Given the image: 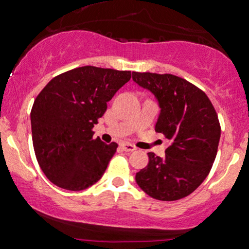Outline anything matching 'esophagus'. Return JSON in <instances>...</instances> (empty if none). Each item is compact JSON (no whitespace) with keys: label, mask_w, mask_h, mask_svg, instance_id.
<instances>
[{"label":"esophagus","mask_w":249,"mask_h":249,"mask_svg":"<svg viewBox=\"0 0 249 249\" xmlns=\"http://www.w3.org/2000/svg\"><path fill=\"white\" fill-rule=\"evenodd\" d=\"M121 146H122V148H124V151H127V152H132V151L137 150V147H135V146L133 145V143H129V142L121 143Z\"/></svg>","instance_id":"esophagus-1"}]
</instances>
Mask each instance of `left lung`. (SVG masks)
I'll use <instances>...</instances> for the list:
<instances>
[{
	"label": "left lung",
	"instance_id": "obj_1",
	"mask_svg": "<svg viewBox=\"0 0 249 249\" xmlns=\"http://www.w3.org/2000/svg\"><path fill=\"white\" fill-rule=\"evenodd\" d=\"M133 80L157 99L156 132L170 140L165 156L148 152V164L135 175L151 198L173 201L189 196L209 175L220 138L218 116L204 91L173 74L138 73Z\"/></svg>",
	"mask_w": 249,
	"mask_h": 249
}]
</instances>
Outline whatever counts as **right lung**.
<instances>
[{
	"label": "right lung",
	"mask_w": 249,
	"mask_h": 249,
	"mask_svg": "<svg viewBox=\"0 0 249 249\" xmlns=\"http://www.w3.org/2000/svg\"><path fill=\"white\" fill-rule=\"evenodd\" d=\"M130 76L129 71L85 66L55 76L38 94L31 110L33 148L53 184L83 191L101 180L117 143L93 139L92 128Z\"/></svg>",
	"instance_id": "obj_1"
}]
</instances>
